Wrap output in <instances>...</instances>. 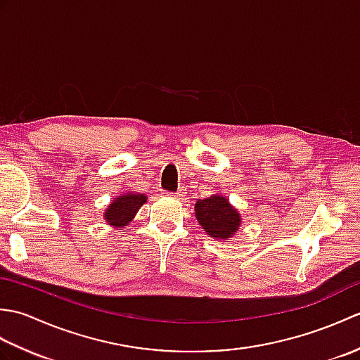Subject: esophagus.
Wrapping results in <instances>:
<instances>
[{
    "label": "esophagus",
    "instance_id": "1",
    "mask_svg": "<svg viewBox=\"0 0 360 360\" xmlns=\"http://www.w3.org/2000/svg\"><path fill=\"white\" fill-rule=\"evenodd\" d=\"M184 188H181V190H178V192H176V193H173L172 196H174V198H182V196H184Z\"/></svg>",
    "mask_w": 360,
    "mask_h": 360
}]
</instances>
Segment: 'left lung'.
<instances>
[{
	"instance_id": "8db88e82",
	"label": "left lung",
	"mask_w": 360,
	"mask_h": 360,
	"mask_svg": "<svg viewBox=\"0 0 360 360\" xmlns=\"http://www.w3.org/2000/svg\"><path fill=\"white\" fill-rule=\"evenodd\" d=\"M196 218L213 238L226 240L238 231L241 218L224 196H210L195 204Z\"/></svg>"
}]
</instances>
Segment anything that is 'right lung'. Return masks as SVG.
Returning <instances> with one entry per match:
<instances>
[{
	"label": "right lung",
	"mask_w": 360,
	"mask_h": 360,
	"mask_svg": "<svg viewBox=\"0 0 360 360\" xmlns=\"http://www.w3.org/2000/svg\"><path fill=\"white\" fill-rule=\"evenodd\" d=\"M145 201H147V196L139 193H127L124 196H119L108 205V210L105 212V218L111 226H127Z\"/></svg>",
	"instance_id": "right-lung-1"
}]
</instances>
